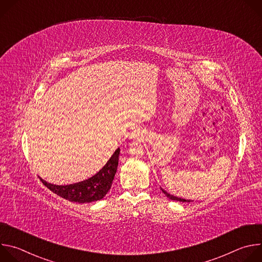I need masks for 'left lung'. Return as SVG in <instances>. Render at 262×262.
I'll list each match as a JSON object with an SVG mask.
<instances>
[{"mask_svg":"<svg viewBox=\"0 0 262 262\" xmlns=\"http://www.w3.org/2000/svg\"><path fill=\"white\" fill-rule=\"evenodd\" d=\"M161 190L163 191V193L169 198V199H171V200H175V201H180V202H191V200H185V199H181V198H178V197H174L173 195H171V194H169V193H167L165 190H163L162 188H161Z\"/></svg>","mask_w":262,"mask_h":262,"instance_id":"obj_1","label":"left lung"}]
</instances>
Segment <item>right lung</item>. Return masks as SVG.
Instances as JSON below:
<instances>
[{
	"label": "right lung",
	"instance_id": "1",
	"mask_svg": "<svg viewBox=\"0 0 262 262\" xmlns=\"http://www.w3.org/2000/svg\"><path fill=\"white\" fill-rule=\"evenodd\" d=\"M119 154L120 148L116 149L107 163L95 175L86 180L67 185L52 184L42 178L40 180L53 193L70 202L90 203L100 200L110 191L112 182L114 180L118 167Z\"/></svg>",
	"mask_w": 262,
	"mask_h": 262
}]
</instances>
